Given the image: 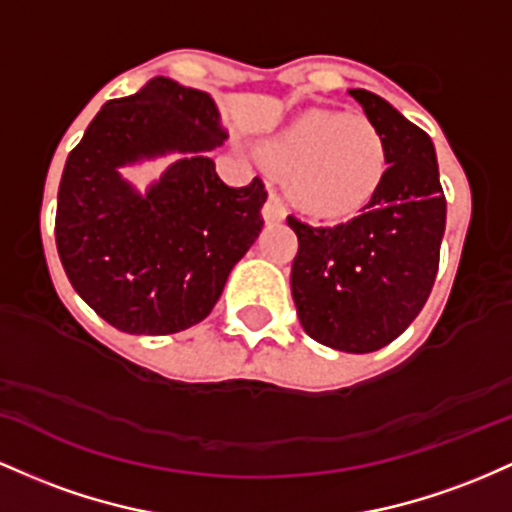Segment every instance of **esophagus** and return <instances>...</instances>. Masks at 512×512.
<instances>
[{
    "instance_id": "esophagus-1",
    "label": "esophagus",
    "mask_w": 512,
    "mask_h": 512,
    "mask_svg": "<svg viewBox=\"0 0 512 512\" xmlns=\"http://www.w3.org/2000/svg\"><path fill=\"white\" fill-rule=\"evenodd\" d=\"M285 217H287V208H285L283 200H280V195H275V193L268 195L266 205H263V220H266V222H283Z\"/></svg>"
}]
</instances>
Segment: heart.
<instances>
[{
  "label": "heart",
  "mask_w": 512,
  "mask_h": 512,
  "mask_svg": "<svg viewBox=\"0 0 512 512\" xmlns=\"http://www.w3.org/2000/svg\"><path fill=\"white\" fill-rule=\"evenodd\" d=\"M287 174V191L307 215L346 217L365 208L389 169L384 132L365 116L307 111L263 142Z\"/></svg>",
  "instance_id": "heart-1"
}]
</instances>
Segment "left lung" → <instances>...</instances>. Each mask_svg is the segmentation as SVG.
<instances>
[{"label": "left lung", "mask_w": 512, "mask_h": 512, "mask_svg": "<svg viewBox=\"0 0 512 512\" xmlns=\"http://www.w3.org/2000/svg\"><path fill=\"white\" fill-rule=\"evenodd\" d=\"M384 132L389 169L353 220L312 227L287 217L300 249L290 287L302 329L324 346L372 353L401 336L426 304L440 263L447 203L433 140L365 89H350Z\"/></svg>", "instance_id": "obj_1"}]
</instances>
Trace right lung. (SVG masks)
<instances>
[{
    "instance_id": "obj_1",
    "label": "right lung",
    "mask_w": 512,
    "mask_h": 512,
    "mask_svg": "<svg viewBox=\"0 0 512 512\" xmlns=\"http://www.w3.org/2000/svg\"><path fill=\"white\" fill-rule=\"evenodd\" d=\"M227 132L205 91L154 77L96 113L57 191L55 241L77 295L118 331L166 336L203 321L263 227L261 179L232 188L208 157ZM176 153L140 194L123 165Z\"/></svg>"
}]
</instances>
